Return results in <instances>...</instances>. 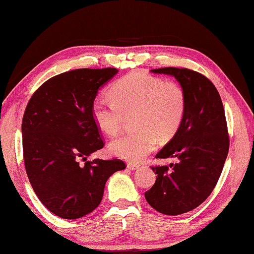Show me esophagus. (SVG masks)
<instances>
[{
  "label": "esophagus",
  "mask_w": 254,
  "mask_h": 254,
  "mask_svg": "<svg viewBox=\"0 0 254 254\" xmlns=\"http://www.w3.org/2000/svg\"><path fill=\"white\" fill-rule=\"evenodd\" d=\"M127 166L128 170H131V171H136L140 168V165H137V164H134V163H127Z\"/></svg>",
  "instance_id": "34e87169"
}]
</instances>
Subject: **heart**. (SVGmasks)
Segmentation results:
<instances>
[{
	"instance_id": "obj_1",
	"label": "heart",
	"mask_w": 254,
	"mask_h": 254,
	"mask_svg": "<svg viewBox=\"0 0 254 254\" xmlns=\"http://www.w3.org/2000/svg\"><path fill=\"white\" fill-rule=\"evenodd\" d=\"M112 99L99 98L92 103V118L101 131L117 135L133 116L136 132L123 134L110 143L113 155L141 162L161 141L172 138L186 112V94L178 83L165 82L143 71H133L118 79L110 88Z\"/></svg>"
}]
</instances>
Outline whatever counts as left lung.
<instances>
[{"mask_svg": "<svg viewBox=\"0 0 254 254\" xmlns=\"http://www.w3.org/2000/svg\"><path fill=\"white\" fill-rule=\"evenodd\" d=\"M175 77L186 94V112L175 135L156 158L176 157L168 166H153L155 184L145 192L150 206L168 216L182 215L205 201L215 188L229 151V135L219 92L203 74L187 68H158Z\"/></svg>", "mask_w": 254, "mask_h": 254, "instance_id": "8db88e82", "label": "left lung"}]
</instances>
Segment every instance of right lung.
Segmentation results:
<instances>
[{"label":"right lung","mask_w":254,"mask_h":254,"mask_svg":"<svg viewBox=\"0 0 254 254\" xmlns=\"http://www.w3.org/2000/svg\"><path fill=\"white\" fill-rule=\"evenodd\" d=\"M117 72L82 68L57 74L34 92L25 109L23 156L29 183L43 205L64 219L96 209L108 178L126 168L118 158L87 161L104 146L92 103Z\"/></svg>","instance_id":"add662e5"}]
</instances>
